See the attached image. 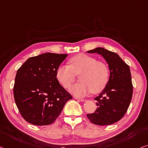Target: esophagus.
<instances>
[{"label": "esophagus", "instance_id": "esophagus-1", "mask_svg": "<svg viewBox=\"0 0 148 148\" xmlns=\"http://www.w3.org/2000/svg\"><path fill=\"white\" fill-rule=\"evenodd\" d=\"M76 99L77 100H79L80 101V102H86V100H85V99H83V98H76Z\"/></svg>", "mask_w": 148, "mask_h": 148}]
</instances>
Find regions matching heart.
Returning <instances> with one entry per match:
<instances>
[{"label":"heart","instance_id":"heart-1","mask_svg":"<svg viewBox=\"0 0 148 148\" xmlns=\"http://www.w3.org/2000/svg\"><path fill=\"white\" fill-rule=\"evenodd\" d=\"M70 66L61 64L56 70V78L64 88L69 89L78 76L80 83L70 90L75 96H83L92 92H100L106 86L109 79L108 66L98 61L94 57L84 54L75 55L69 60Z\"/></svg>","mask_w":148,"mask_h":148}]
</instances>
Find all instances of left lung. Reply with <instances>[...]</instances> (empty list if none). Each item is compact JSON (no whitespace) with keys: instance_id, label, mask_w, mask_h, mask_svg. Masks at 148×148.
<instances>
[{"instance_id":"obj_1","label":"left lung","mask_w":148,"mask_h":148,"mask_svg":"<svg viewBox=\"0 0 148 148\" xmlns=\"http://www.w3.org/2000/svg\"><path fill=\"white\" fill-rule=\"evenodd\" d=\"M88 53L102 55L110 70V78L102 92L96 97L98 108L87 114L90 122L96 125H111L123 118L128 109L133 94V85L129 66L116 53L103 48H96Z\"/></svg>"}]
</instances>
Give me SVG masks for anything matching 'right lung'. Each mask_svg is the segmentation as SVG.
Masks as SVG:
<instances>
[{"label":"right lung","instance_id":"right-lung-1","mask_svg":"<svg viewBox=\"0 0 148 148\" xmlns=\"http://www.w3.org/2000/svg\"><path fill=\"white\" fill-rule=\"evenodd\" d=\"M68 54L45 53L28 58L17 70L13 88L21 116L36 125L56 120L72 96L56 78L57 68Z\"/></svg>","mask_w":148,"mask_h":148}]
</instances>
